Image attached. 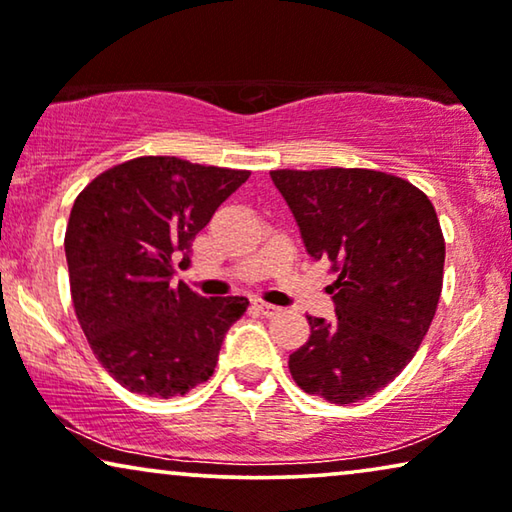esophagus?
<instances>
[{"instance_id":"esophagus-1","label":"esophagus","mask_w":512,"mask_h":512,"mask_svg":"<svg viewBox=\"0 0 512 512\" xmlns=\"http://www.w3.org/2000/svg\"><path fill=\"white\" fill-rule=\"evenodd\" d=\"M254 307H256L258 312L263 314V317H275V314L282 312V307H277V305H270V303H265V300H254Z\"/></svg>"}]
</instances>
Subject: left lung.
Listing matches in <instances>:
<instances>
[{
	"label": "left lung",
	"instance_id": "left-lung-1",
	"mask_svg": "<svg viewBox=\"0 0 512 512\" xmlns=\"http://www.w3.org/2000/svg\"><path fill=\"white\" fill-rule=\"evenodd\" d=\"M314 261L338 272L333 321L307 317L289 356L305 394L349 405L394 382L422 345L443 291L445 240L426 195L375 170H275Z\"/></svg>",
	"mask_w": 512,
	"mask_h": 512
}]
</instances>
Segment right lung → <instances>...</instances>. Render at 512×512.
I'll list each match as a JSON object with an SVG mask.
<instances>
[{
  "instance_id": "1",
  "label": "right lung",
  "mask_w": 512,
  "mask_h": 512,
  "mask_svg": "<svg viewBox=\"0 0 512 512\" xmlns=\"http://www.w3.org/2000/svg\"><path fill=\"white\" fill-rule=\"evenodd\" d=\"M247 170L144 156L102 172L69 214L65 254L76 317L107 373L132 394L184 396L212 377L242 296L172 284L195 235ZM179 263V265H181Z\"/></svg>"
}]
</instances>
